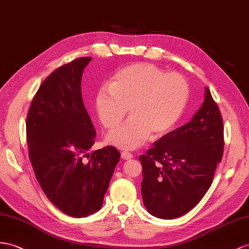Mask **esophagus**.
I'll list each match as a JSON object with an SVG mask.
<instances>
[{"mask_svg":"<svg viewBox=\"0 0 249 249\" xmlns=\"http://www.w3.org/2000/svg\"><path fill=\"white\" fill-rule=\"evenodd\" d=\"M121 158H122L123 160H130V159L133 158V155L128 151H123L122 154H121Z\"/></svg>","mask_w":249,"mask_h":249,"instance_id":"obj_1","label":"esophagus"}]
</instances>
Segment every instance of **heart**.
I'll return each instance as SVG.
<instances>
[{
  "mask_svg": "<svg viewBox=\"0 0 249 249\" xmlns=\"http://www.w3.org/2000/svg\"><path fill=\"white\" fill-rule=\"evenodd\" d=\"M189 93L188 82L179 72H166L147 63L119 69L111 76L109 87L100 88L95 109L106 129L116 128L128 108L131 118L107 136V143L136 149L150 135L154 139L165 136L179 122Z\"/></svg>",
  "mask_w": 249,
  "mask_h": 249,
  "instance_id": "1",
  "label": "heart"
}]
</instances>
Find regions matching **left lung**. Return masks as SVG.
<instances>
[{
    "instance_id": "8db88e82",
    "label": "left lung",
    "mask_w": 249,
    "mask_h": 249,
    "mask_svg": "<svg viewBox=\"0 0 249 249\" xmlns=\"http://www.w3.org/2000/svg\"><path fill=\"white\" fill-rule=\"evenodd\" d=\"M223 151V119L206 88L203 105L193 120L166 133L139 158L142 197L148 213L176 219L193 209L212 185Z\"/></svg>"
}]
</instances>
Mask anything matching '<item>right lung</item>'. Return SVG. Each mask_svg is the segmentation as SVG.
Instances as JSON below:
<instances>
[{"label": "right lung", "mask_w": 249, "mask_h": 249, "mask_svg": "<svg viewBox=\"0 0 249 249\" xmlns=\"http://www.w3.org/2000/svg\"><path fill=\"white\" fill-rule=\"evenodd\" d=\"M90 61L78 58L53 70L37 89L26 121L36 180L49 201L74 218L101 209L121 157L113 146L87 154L97 136L81 91L83 70Z\"/></svg>", "instance_id": "add662e5"}]
</instances>
